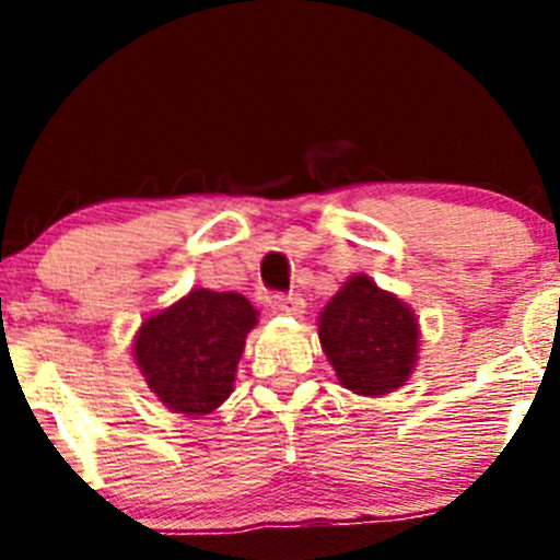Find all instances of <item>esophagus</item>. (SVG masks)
Here are the masks:
<instances>
[{
	"mask_svg": "<svg viewBox=\"0 0 560 560\" xmlns=\"http://www.w3.org/2000/svg\"><path fill=\"white\" fill-rule=\"evenodd\" d=\"M303 298L298 295V292H290V295H284V292H279V295L270 298V308H273V314H284V316H301L303 314Z\"/></svg>",
	"mask_w": 560,
	"mask_h": 560,
	"instance_id": "esophagus-1",
	"label": "esophagus"
}]
</instances>
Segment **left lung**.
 Here are the masks:
<instances>
[{"instance_id":"1","label":"left lung","mask_w":560,"mask_h":560,"mask_svg":"<svg viewBox=\"0 0 560 560\" xmlns=\"http://www.w3.org/2000/svg\"><path fill=\"white\" fill-rule=\"evenodd\" d=\"M319 341L343 387L387 395L415 371L420 327L406 303L369 276H352L322 312Z\"/></svg>"}]
</instances>
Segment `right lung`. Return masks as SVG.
I'll return each instance as SVG.
<instances>
[{"label":"right lung","mask_w":560,"mask_h":560,"mask_svg":"<svg viewBox=\"0 0 560 560\" xmlns=\"http://www.w3.org/2000/svg\"><path fill=\"white\" fill-rule=\"evenodd\" d=\"M257 312L238 292L191 290L184 301L145 319L135 360L167 409L208 415L230 398L246 332Z\"/></svg>","instance_id":"1"}]
</instances>
